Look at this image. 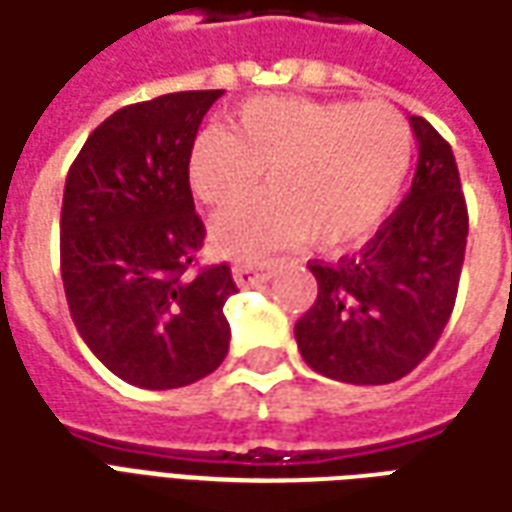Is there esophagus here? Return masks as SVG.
I'll return each mask as SVG.
<instances>
[{
    "mask_svg": "<svg viewBox=\"0 0 512 512\" xmlns=\"http://www.w3.org/2000/svg\"><path fill=\"white\" fill-rule=\"evenodd\" d=\"M232 280L241 288L249 285H260V282L271 280V268L268 266H235L232 268Z\"/></svg>",
    "mask_w": 512,
    "mask_h": 512,
    "instance_id": "esophagus-1",
    "label": "esophagus"
}]
</instances>
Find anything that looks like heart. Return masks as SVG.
<instances>
[{"label": "heart", "mask_w": 512, "mask_h": 512, "mask_svg": "<svg viewBox=\"0 0 512 512\" xmlns=\"http://www.w3.org/2000/svg\"><path fill=\"white\" fill-rule=\"evenodd\" d=\"M413 132L391 105L268 96L246 102L230 130L199 132L188 185L207 207H227L268 171L271 191L221 213L210 241L235 260L313 241L349 249L377 230L405 185Z\"/></svg>", "instance_id": "1"}]
</instances>
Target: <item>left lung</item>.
I'll return each instance as SVG.
<instances>
[{"mask_svg":"<svg viewBox=\"0 0 512 512\" xmlns=\"http://www.w3.org/2000/svg\"><path fill=\"white\" fill-rule=\"evenodd\" d=\"M416 177L360 255L307 263L316 302L293 335L305 363L330 380L385 385L430 355L452 316L466 255L468 210L452 146L421 116Z\"/></svg>","mask_w":512,"mask_h":512,"instance_id":"left-lung-1","label":"left lung"}]
</instances>
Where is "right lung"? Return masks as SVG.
Segmentation results:
<instances>
[{
  "label": "right lung",
  "instance_id": "add662e5",
  "mask_svg": "<svg viewBox=\"0 0 512 512\" xmlns=\"http://www.w3.org/2000/svg\"><path fill=\"white\" fill-rule=\"evenodd\" d=\"M219 96L180 91L121 107L66 177L60 274L74 327L116 377L149 391L202 380L230 352V266L188 274L205 241L188 152Z\"/></svg>",
  "mask_w": 512,
  "mask_h": 512
}]
</instances>
